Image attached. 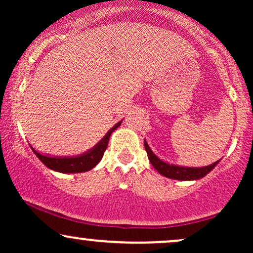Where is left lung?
Returning a JSON list of instances; mask_svg holds the SVG:
<instances>
[{
  "label": "left lung",
  "mask_w": 253,
  "mask_h": 253,
  "mask_svg": "<svg viewBox=\"0 0 253 253\" xmlns=\"http://www.w3.org/2000/svg\"><path fill=\"white\" fill-rule=\"evenodd\" d=\"M144 145H145V150H146L147 152V157H149L150 159V163L153 165V168H155L161 175L168 177V178L179 179V181L202 178L203 176H206L210 171L213 170L214 167L217 164V162H215V163L207 165V167H203V168H184V167H177V165H170L165 163L163 161H161V159H159L158 157L151 151L149 145L146 143V140H144Z\"/></svg>",
  "instance_id": "left-lung-1"
}]
</instances>
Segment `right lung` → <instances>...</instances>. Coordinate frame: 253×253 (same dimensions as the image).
<instances>
[{
    "mask_svg": "<svg viewBox=\"0 0 253 253\" xmlns=\"http://www.w3.org/2000/svg\"><path fill=\"white\" fill-rule=\"evenodd\" d=\"M120 125H121V121L115 125L113 128H110L108 130V133L103 136L102 140H101L96 146L92 147V149L88 151V152L83 153V155L77 156V157H63V158H60V157L59 158H58V157H48V156L40 155V153L37 152L33 147H31V149L33 150V152L36 153V156L46 165V167L48 168V169L58 171V172H63V173L84 172V171H89L94 167H96L98 162L102 159L104 151H106L107 146H108L110 134H112V133L114 132Z\"/></svg>",
    "mask_w": 253,
    "mask_h": 253,
    "instance_id": "1",
    "label": "right lung"
}]
</instances>
